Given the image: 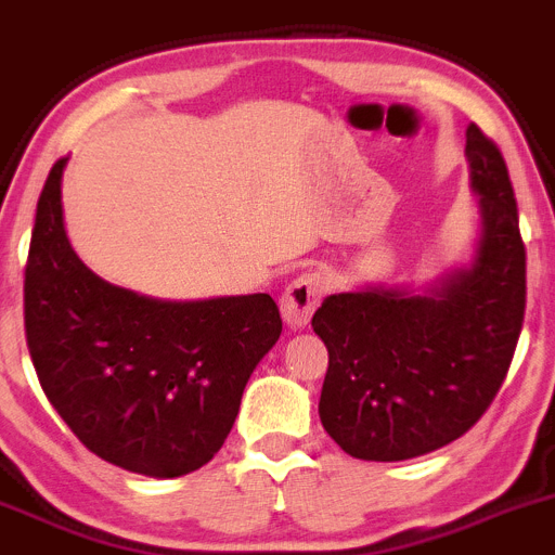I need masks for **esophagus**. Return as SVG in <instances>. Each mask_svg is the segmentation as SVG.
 <instances>
[{"label": "esophagus", "instance_id": "34e87169", "mask_svg": "<svg viewBox=\"0 0 555 555\" xmlns=\"http://www.w3.org/2000/svg\"><path fill=\"white\" fill-rule=\"evenodd\" d=\"M325 289H328V282H325L323 273L309 271L295 276L293 282L287 284V289L279 298V307H282V318L289 328H304V325L312 320L314 309L323 301Z\"/></svg>", "mask_w": 555, "mask_h": 555}]
</instances>
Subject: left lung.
<instances>
[{
    "mask_svg": "<svg viewBox=\"0 0 555 555\" xmlns=\"http://www.w3.org/2000/svg\"><path fill=\"white\" fill-rule=\"evenodd\" d=\"M465 137L481 210L474 266L424 295H328L312 318L328 348L320 422L350 457L395 463L457 441L509 372L526 314V246L504 155L479 126Z\"/></svg>",
    "mask_w": 555,
    "mask_h": 555,
    "instance_id": "obj_1",
    "label": "left lung"
}]
</instances>
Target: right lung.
Wrapping results in <instances>:
<instances>
[{
  "mask_svg": "<svg viewBox=\"0 0 555 555\" xmlns=\"http://www.w3.org/2000/svg\"><path fill=\"white\" fill-rule=\"evenodd\" d=\"M65 160L40 191L24 271V328L40 386L106 463L160 479L191 474L224 447L282 314L266 293L172 304L98 279L62 224Z\"/></svg>",
  "mask_w": 555,
  "mask_h": 555,
  "instance_id": "1",
  "label": "right lung"
}]
</instances>
